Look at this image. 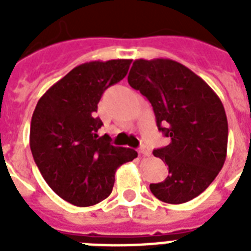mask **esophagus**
Returning <instances> with one entry per match:
<instances>
[{"label": "esophagus", "mask_w": 251, "mask_h": 251, "mask_svg": "<svg viewBox=\"0 0 251 251\" xmlns=\"http://www.w3.org/2000/svg\"><path fill=\"white\" fill-rule=\"evenodd\" d=\"M139 153L143 155V156H150L151 155V151L147 146H141V149H139Z\"/></svg>", "instance_id": "1"}]
</instances>
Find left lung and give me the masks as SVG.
<instances>
[{
	"label": "left lung",
	"mask_w": 251,
	"mask_h": 251,
	"mask_svg": "<svg viewBox=\"0 0 251 251\" xmlns=\"http://www.w3.org/2000/svg\"><path fill=\"white\" fill-rule=\"evenodd\" d=\"M127 82L149 99L169 145L153 151L169 175L150 189L161 202L179 204L210 186L226 157L228 121L222 100L204 80L169 58L135 60Z\"/></svg>",
	"instance_id": "1"
}]
</instances>
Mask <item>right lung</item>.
I'll return each instance as SVG.
<instances>
[{
  "instance_id": "obj_1",
  "label": "right lung",
  "mask_w": 251,
  "mask_h": 251,
  "mask_svg": "<svg viewBox=\"0 0 251 251\" xmlns=\"http://www.w3.org/2000/svg\"><path fill=\"white\" fill-rule=\"evenodd\" d=\"M131 60L91 61L74 68L37 101L29 147L43 178L57 195L78 207L108 198L120 165L138 156L99 137L98 104L108 87L127 74Z\"/></svg>"
}]
</instances>
